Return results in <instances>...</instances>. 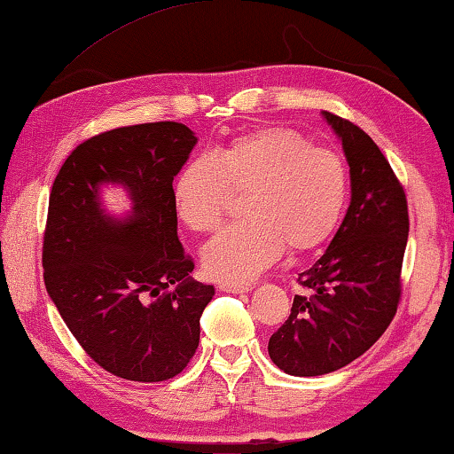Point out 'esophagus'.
Masks as SVG:
<instances>
[{"mask_svg": "<svg viewBox=\"0 0 454 454\" xmlns=\"http://www.w3.org/2000/svg\"><path fill=\"white\" fill-rule=\"evenodd\" d=\"M222 292H226V294H244V292H250L252 290V286L250 284H220L218 286Z\"/></svg>", "mask_w": 454, "mask_h": 454, "instance_id": "obj_1", "label": "esophagus"}]
</instances>
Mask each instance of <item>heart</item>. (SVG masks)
<instances>
[{"label": "heart", "instance_id": "obj_1", "mask_svg": "<svg viewBox=\"0 0 454 454\" xmlns=\"http://www.w3.org/2000/svg\"><path fill=\"white\" fill-rule=\"evenodd\" d=\"M240 192L248 220L226 228L202 252L208 276L228 284L258 276L286 246L303 254L325 244L348 204V164L298 130L260 127L186 160L172 180L176 216L199 234L218 230Z\"/></svg>", "mask_w": 454, "mask_h": 454}]
</instances>
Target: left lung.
<instances>
[{"label": "left lung", "mask_w": 454, "mask_h": 454, "mask_svg": "<svg viewBox=\"0 0 454 454\" xmlns=\"http://www.w3.org/2000/svg\"><path fill=\"white\" fill-rule=\"evenodd\" d=\"M341 137L351 204L325 254L298 284L290 317L270 337L274 364L295 377L332 373L373 345L397 313L409 236L405 188L356 122L325 111Z\"/></svg>", "instance_id": "left-lung-1"}]
</instances>
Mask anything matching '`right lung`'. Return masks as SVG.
I'll return each mask as SVG.
<instances>
[{
  "mask_svg": "<svg viewBox=\"0 0 454 454\" xmlns=\"http://www.w3.org/2000/svg\"><path fill=\"white\" fill-rule=\"evenodd\" d=\"M194 145L175 121L106 130L67 156L49 194L47 294L87 356L129 381H167L191 364L214 295L191 278L194 260L180 246L172 204V180ZM103 182L129 188L133 217L106 216Z\"/></svg>",
  "mask_w": 454,
  "mask_h": 454,
  "instance_id": "right-lung-1",
  "label": "right lung"
}]
</instances>
